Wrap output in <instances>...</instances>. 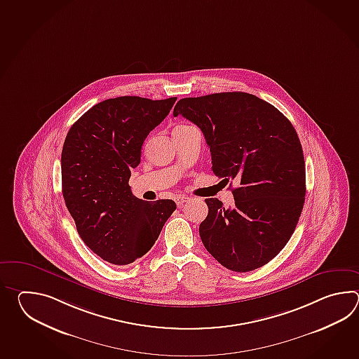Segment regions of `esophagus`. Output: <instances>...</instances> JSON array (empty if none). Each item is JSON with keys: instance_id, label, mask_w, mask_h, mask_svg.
I'll list each match as a JSON object with an SVG mask.
<instances>
[{"instance_id": "1", "label": "esophagus", "mask_w": 359, "mask_h": 359, "mask_svg": "<svg viewBox=\"0 0 359 359\" xmlns=\"http://www.w3.org/2000/svg\"><path fill=\"white\" fill-rule=\"evenodd\" d=\"M186 201H189V198L186 195H178V196H176L177 205H183Z\"/></svg>"}]
</instances>
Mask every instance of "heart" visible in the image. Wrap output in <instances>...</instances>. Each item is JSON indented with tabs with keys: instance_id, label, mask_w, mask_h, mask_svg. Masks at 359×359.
<instances>
[{
	"instance_id": "b5f03b06",
	"label": "heart",
	"mask_w": 359,
	"mask_h": 359,
	"mask_svg": "<svg viewBox=\"0 0 359 359\" xmlns=\"http://www.w3.org/2000/svg\"><path fill=\"white\" fill-rule=\"evenodd\" d=\"M178 127H182V126H178Z\"/></svg>"
}]
</instances>
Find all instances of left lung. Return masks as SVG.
<instances>
[{
  "instance_id": "obj_1",
  "label": "left lung",
  "mask_w": 359,
  "mask_h": 359,
  "mask_svg": "<svg viewBox=\"0 0 359 359\" xmlns=\"http://www.w3.org/2000/svg\"><path fill=\"white\" fill-rule=\"evenodd\" d=\"M173 115L201 130L214 175L238 183L232 208L205 198L209 212L198 233L206 250L235 272L267 264L290 240L304 205L297 130L273 105L246 92L181 99Z\"/></svg>"
}]
</instances>
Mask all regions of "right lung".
Here are the masks:
<instances>
[{
    "label": "right lung",
    "mask_w": 359,
    "mask_h": 359,
    "mask_svg": "<svg viewBox=\"0 0 359 359\" xmlns=\"http://www.w3.org/2000/svg\"><path fill=\"white\" fill-rule=\"evenodd\" d=\"M177 97L122 96L87 110L69 130L61 151L62 196L84 244L111 264L126 266L149 252L176 210L169 198L145 201L128 184L150 130Z\"/></svg>",
    "instance_id": "obj_1"
}]
</instances>
